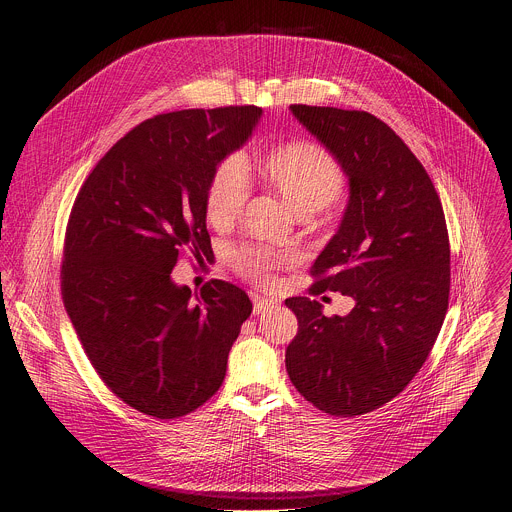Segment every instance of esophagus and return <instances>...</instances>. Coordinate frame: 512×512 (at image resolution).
Returning a JSON list of instances; mask_svg holds the SVG:
<instances>
[{
  "label": "esophagus",
  "instance_id": "34e87169",
  "mask_svg": "<svg viewBox=\"0 0 512 512\" xmlns=\"http://www.w3.org/2000/svg\"><path fill=\"white\" fill-rule=\"evenodd\" d=\"M253 312L259 316V314H265V312H269V310H273L275 306H277V302L275 300H269V298H263V296H255L253 298Z\"/></svg>",
  "mask_w": 512,
  "mask_h": 512
}]
</instances>
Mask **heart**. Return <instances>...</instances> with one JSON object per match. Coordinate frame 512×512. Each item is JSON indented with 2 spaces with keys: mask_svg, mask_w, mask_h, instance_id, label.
<instances>
[{
  "mask_svg": "<svg viewBox=\"0 0 512 512\" xmlns=\"http://www.w3.org/2000/svg\"><path fill=\"white\" fill-rule=\"evenodd\" d=\"M263 178L302 216L314 214L334 202L344 188L340 164L314 143H289L261 160ZM249 196V170L241 156H231L216 166L206 192V216L223 225L243 210ZM287 261L285 253L269 247L247 245L235 253L239 273L255 283H271L273 271Z\"/></svg>",
  "mask_w": 512,
  "mask_h": 512,
  "instance_id": "b5f03b06",
  "label": "heart"
}]
</instances>
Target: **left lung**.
<instances>
[{"mask_svg":"<svg viewBox=\"0 0 512 512\" xmlns=\"http://www.w3.org/2000/svg\"><path fill=\"white\" fill-rule=\"evenodd\" d=\"M348 178L336 235L312 265V294L354 300L346 316L289 298L298 334L285 350L294 387L324 413L354 417L397 397L440 334L450 298L444 208L403 139L367 111L291 105Z\"/></svg>","mask_w":512,"mask_h":512,"instance_id":"obj_1","label":"left lung"}]
</instances>
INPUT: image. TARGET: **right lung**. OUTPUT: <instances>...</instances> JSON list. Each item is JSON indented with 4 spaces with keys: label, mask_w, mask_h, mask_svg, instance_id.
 Instances as JSON below:
<instances>
[{
    "label": "right lung",
    "mask_w": 512,
    "mask_h": 512,
    "mask_svg": "<svg viewBox=\"0 0 512 512\" xmlns=\"http://www.w3.org/2000/svg\"><path fill=\"white\" fill-rule=\"evenodd\" d=\"M261 109H186L143 121L85 180L72 206L62 300L103 383L158 419L206 403L253 304L212 279L196 300L172 279L182 249L206 255L216 166L253 135Z\"/></svg>",
    "instance_id": "right-lung-1"
}]
</instances>
